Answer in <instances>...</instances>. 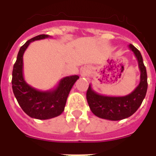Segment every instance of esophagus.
Segmentation results:
<instances>
[{
	"label": "esophagus",
	"instance_id": "1",
	"mask_svg": "<svg viewBox=\"0 0 156 156\" xmlns=\"http://www.w3.org/2000/svg\"><path fill=\"white\" fill-rule=\"evenodd\" d=\"M88 71H89V69H88L87 68L83 69L81 70V76L83 77L87 76L88 75Z\"/></svg>",
	"mask_w": 156,
	"mask_h": 156
}]
</instances>
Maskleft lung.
Segmentation results:
<instances>
[{
  "instance_id": "1",
  "label": "left lung",
  "mask_w": 156,
  "mask_h": 156,
  "mask_svg": "<svg viewBox=\"0 0 156 156\" xmlns=\"http://www.w3.org/2000/svg\"><path fill=\"white\" fill-rule=\"evenodd\" d=\"M134 54L140 69V83L131 93L125 96L113 97L100 94L89 85L87 100L91 112L96 116L108 120H121L133 115L138 109L144 100L148 89L147 72L140 52L133 45H129Z\"/></svg>"
}]
</instances>
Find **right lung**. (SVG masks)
I'll list each match as a JSON object with an SVG mask.
<instances>
[{
  "label": "right lung",
  "mask_w": 156,
  "mask_h": 156,
  "mask_svg": "<svg viewBox=\"0 0 156 156\" xmlns=\"http://www.w3.org/2000/svg\"><path fill=\"white\" fill-rule=\"evenodd\" d=\"M51 36L38 35L29 40L20 48L12 71V90L22 109L31 118L48 119L58 116L63 112L66 100L79 76H66L52 90H37L29 85L23 76V55L31 42L48 38Z\"/></svg>",
  "instance_id": "1"
}]
</instances>
